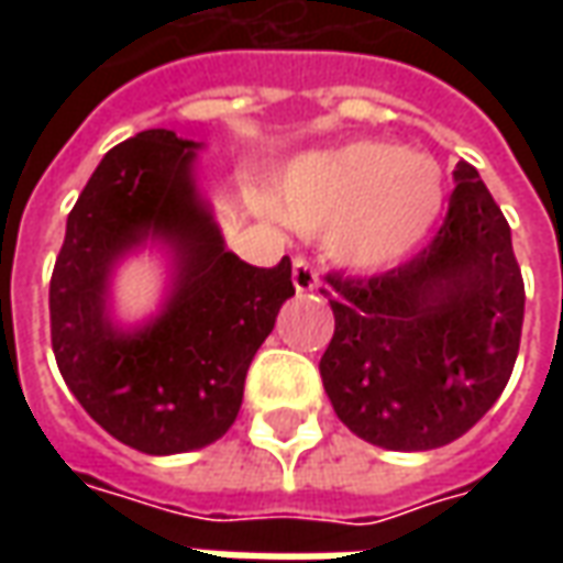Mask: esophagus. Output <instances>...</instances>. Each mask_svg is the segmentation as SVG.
<instances>
[{
	"instance_id": "obj_1",
	"label": "esophagus",
	"mask_w": 563,
	"mask_h": 563,
	"mask_svg": "<svg viewBox=\"0 0 563 563\" xmlns=\"http://www.w3.org/2000/svg\"><path fill=\"white\" fill-rule=\"evenodd\" d=\"M292 286L295 292H313L319 286V274L307 258H295L292 262Z\"/></svg>"
}]
</instances>
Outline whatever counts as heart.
I'll return each instance as SVG.
<instances>
[{"label": "heart", "mask_w": 563, "mask_h": 563, "mask_svg": "<svg viewBox=\"0 0 563 563\" xmlns=\"http://www.w3.org/2000/svg\"><path fill=\"white\" fill-rule=\"evenodd\" d=\"M443 196L434 159L389 141H350L289 162L271 186V210L295 232L331 229V256L377 271L422 244Z\"/></svg>", "instance_id": "b5f03b06"}]
</instances>
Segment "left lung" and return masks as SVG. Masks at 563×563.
Here are the masks:
<instances>
[{
    "label": "left lung",
    "mask_w": 563,
    "mask_h": 563,
    "mask_svg": "<svg viewBox=\"0 0 563 563\" xmlns=\"http://www.w3.org/2000/svg\"><path fill=\"white\" fill-rule=\"evenodd\" d=\"M446 220L401 268L329 277L334 338L319 362L334 413L395 452L446 446L479 422L519 355L525 283L504 213L459 162Z\"/></svg>",
    "instance_id": "1"
}]
</instances>
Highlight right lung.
<instances>
[{"mask_svg":"<svg viewBox=\"0 0 563 563\" xmlns=\"http://www.w3.org/2000/svg\"><path fill=\"white\" fill-rule=\"evenodd\" d=\"M147 129L104 153L66 222L51 277V341L87 413L147 455L210 446L238 419L246 367L292 298V262L253 268L225 246L198 189V150ZM141 249L169 258L144 323L113 319L115 268Z\"/></svg>","mask_w":563,"mask_h":563,"instance_id":"add662e5","label":"right lung"}]
</instances>
